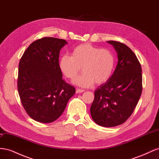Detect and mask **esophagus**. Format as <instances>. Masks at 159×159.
<instances>
[{
  "instance_id": "obj_1",
  "label": "esophagus",
  "mask_w": 159,
  "mask_h": 159,
  "mask_svg": "<svg viewBox=\"0 0 159 159\" xmlns=\"http://www.w3.org/2000/svg\"><path fill=\"white\" fill-rule=\"evenodd\" d=\"M84 92V89H76V93H83Z\"/></svg>"
}]
</instances>
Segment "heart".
Returning <instances> with one entry per match:
<instances>
[{
    "mask_svg": "<svg viewBox=\"0 0 159 159\" xmlns=\"http://www.w3.org/2000/svg\"><path fill=\"white\" fill-rule=\"evenodd\" d=\"M114 63L111 52L86 43L75 47L71 56H61L59 68L62 74L70 80H74L82 68L83 74L74 82L86 88L92 85L94 82L100 85L108 81L112 74Z\"/></svg>",
    "mask_w": 159,
    "mask_h": 159,
    "instance_id": "b5f03b06",
    "label": "heart"
}]
</instances>
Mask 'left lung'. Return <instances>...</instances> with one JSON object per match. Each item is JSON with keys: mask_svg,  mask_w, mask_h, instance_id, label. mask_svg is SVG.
I'll return each instance as SVG.
<instances>
[{"mask_svg": "<svg viewBox=\"0 0 159 159\" xmlns=\"http://www.w3.org/2000/svg\"><path fill=\"white\" fill-rule=\"evenodd\" d=\"M107 42L117 52V65L108 81L95 91L90 112L99 125L111 127L125 122L137 106L142 93V70L127 46L113 40Z\"/></svg>", "mask_w": 159, "mask_h": 159, "instance_id": "1", "label": "left lung"}]
</instances>
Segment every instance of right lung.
Listing matches in <instances>:
<instances>
[{"instance_id": "right-lung-1", "label": "right lung", "mask_w": 159, "mask_h": 159, "mask_svg": "<svg viewBox=\"0 0 159 159\" xmlns=\"http://www.w3.org/2000/svg\"><path fill=\"white\" fill-rule=\"evenodd\" d=\"M65 40L38 39L28 47L18 66V91L26 112L35 121L52 123L59 118L75 89L62 78L60 51Z\"/></svg>"}]
</instances>
